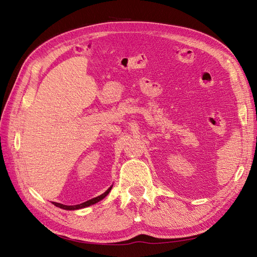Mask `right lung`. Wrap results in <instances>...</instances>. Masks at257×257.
<instances>
[{
  "label": "right lung",
  "mask_w": 257,
  "mask_h": 257,
  "mask_svg": "<svg viewBox=\"0 0 257 257\" xmlns=\"http://www.w3.org/2000/svg\"><path fill=\"white\" fill-rule=\"evenodd\" d=\"M111 188H112V186H110V188L108 189L105 193H103L102 195H99V196H97V197L92 198V199H90V200H87V201H85V203H82V204H79V205H75V206H66V205L59 204V203H53V205H54V206H57V207H59V208L64 209V210H76V209H81V208L89 207V206H91V205H94V204L98 203V201H99V200H102L103 198H105V197L108 195V194H109V192H110Z\"/></svg>",
  "instance_id": "obj_1"
}]
</instances>
